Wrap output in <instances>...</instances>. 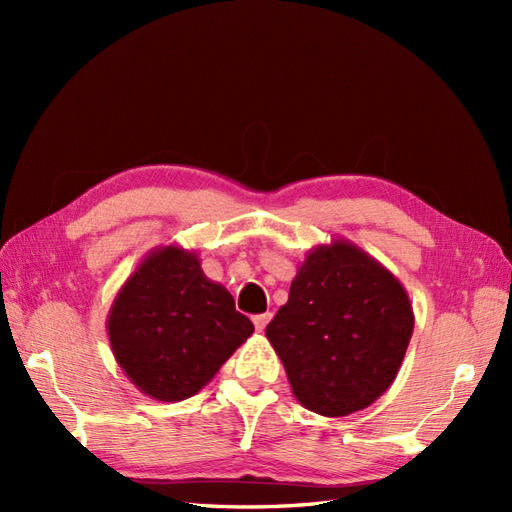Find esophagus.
Listing matches in <instances>:
<instances>
[{
	"mask_svg": "<svg viewBox=\"0 0 512 512\" xmlns=\"http://www.w3.org/2000/svg\"><path fill=\"white\" fill-rule=\"evenodd\" d=\"M271 312H267V314H258V316H254L252 320H254V327H256V331L258 333H262V331H265V327H267V324H269V320H271Z\"/></svg>",
	"mask_w": 512,
	"mask_h": 512,
	"instance_id": "34e87169",
	"label": "esophagus"
}]
</instances>
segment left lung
Returning a JSON list of instances; mask_svg holds the SVG:
<instances>
[{
  "label": "left lung",
  "instance_id": "left-lung-1",
  "mask_svg": "<svg viewBox=\"0 0 512 512\" xmlns=\"http://www.w3.org/2000/svg\"><path fill=\"white\" fill-rule=\"evenodd\" d=\"M414 331L406 288L348 239L307 252L267 324L292 395L322 416L359 412L389 389Z\"/></svg>",
  "mask_w": 512,
  "mask_h": 512
}]
</instances>
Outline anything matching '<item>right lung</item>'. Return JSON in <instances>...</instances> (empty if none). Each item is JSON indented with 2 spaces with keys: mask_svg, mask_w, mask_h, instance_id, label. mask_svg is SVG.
Returning <instances> with one entry per match:
<instances>
[{
  "mask_svg": "<svg viewBox=\"0 0 512 512\" xmlns=\"http://www.w3.org/2000/svg\"><path fill=\"white\" fill-rule=\"evenodd\" d=\"M106 331L117 365L136 389L173 404L209 384L254 324L203 273L194 250L158 245L119 288Z\"/></svg>",
  "mask_w": 512,
  "mask_h": 512,
  "instance_id": "right-lung-1",
  "label": "right lung"
}]
</instances>
